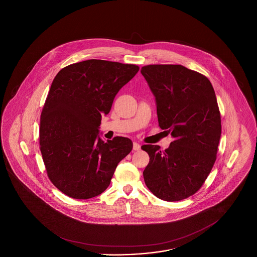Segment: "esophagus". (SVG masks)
Listing matches in <instances>:
<instances>
[{
  "label": "esophagus",
  "instance_id": "esophagus-1",
  "mask_svg": "<svg viewBox=\"0 0 257 257\" xmlns=\"http://www.w3.org/2000/svg\"><path fill=\"white\" fill-rule=\"evenodd\" d=\"M140 148H141V146H140L139 143L134 142V144H133V150H134V151H140Z\"/></svg>",
  "mask_w": 257,
  "mask_h": 257
}]
</instances>
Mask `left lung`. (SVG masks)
Here are the masks:
<instances>
[{
  "mask_svg": "<svg viewBox=\"0 0 257 257\" xmlns=\"http://www.w3.org/2000/svg\"><path fill=\"white\" fill-rule=\"evenodd\" d=\"M140 71L156 97L160 128L174 139L164 152L141 147L150 156L144 181L157 198L178 202L202 187L216 161L221 135L216 94L207 77L182 65H148Z\"/></svg>",
  "mask_w": 257,
  "mask_h": 257,
  "instance_id": "obj_1",
  "label": "left lung"
}]
</instances>
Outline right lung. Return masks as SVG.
I'll list each match as a JSON object with an SVG mask.
<instances>
[{
	"label": "right lung",
	"instance_id": "add662e5",
	"mask_svg": "<svg viewBox=\"0 0 257 257\" xmlns=\"http://www.w3.org/2000/svg\"><path fill=\"white\" fill-rule=\"evenodd\" d=\"M140 70L132 64L89 59L55 76L40 116L39 144L47 174L64 194L86 200L102 193L133 149L132 140L99 137L118 90Z\"/></svg>",
	"mask_w": 257,
	"mask_h": 257
}]
</instances>
